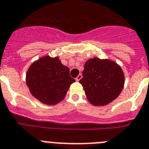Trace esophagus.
<instances>
[{
    "instance_id": "obj_1",
    "label": "esophagus",
    "mask_w": 149,
    "mask_h": 149,
    "mask_svg": "<svg viewBox=\"0 0 149 149\" xmlns=\"http://www.w3.org/2000/svg\"><path fill=\"white\" fill-rule=\"evenodd\" d=\"M81 78H82V74H79L77 75V77L75 78V80L76 81H79Z\"/></svg>"
}]
</instances>
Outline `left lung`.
<instances>
[{
  "label": "left lung",
  "instance_id": "left-lung-1",
  "mask_svg": "<svg viewBox=\"0 0 149 149\" xmlns=\"http://www.w3.org/2000/svg\"><path fill=\"white\" fill-rule=\"evenodd\" d=\"M80 84L89 102L95 105H105L120 95L124 87V73L115 62L93 58L85 63Z\"/></svg>",
  "mask_w": 149,
  "mask_h": 149
}]
</instances>
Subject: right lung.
<instances>
[{
  "mask_svg": "<svg viewBox=\"0 0 149 149\" xmlns=\"http://www.w3.org/2000/svg\"><path fill=\"white\" fill-rule=\"evenodd\" d=\"M74 81L70 76L69 68L63 65L58 57L48 56L34 62L26 74V84L31 93L47 105L62 101Z\"/></svg>",
  "mask_w": 149,
  "mask_h": 149,
  "instance_id": "obj_1",
  "label": "right lung"
}]
</instances>
